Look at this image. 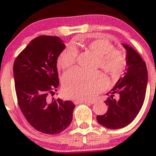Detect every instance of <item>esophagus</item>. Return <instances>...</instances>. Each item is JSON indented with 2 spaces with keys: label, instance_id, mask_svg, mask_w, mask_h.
I'll list each match as a JSON object with an SVG mask.
<instances>
[{
  "label": "esophagus",
  "instance_id": "obj_1",
  "mask_svg": "<svg viewBox=\"0 0 156 156\" xmlns=\"http://www.w3.org/2000/svg\"><path fill=\"white\" fill-rule=\"evenodd\" d=\"M74 103L75 104H81V103H84V104H94L95 101H90V100H80V99H75L74 100Z\"/></svg>",
  "mask_w": 156,
  "mask_h": 156
}]
</instances>
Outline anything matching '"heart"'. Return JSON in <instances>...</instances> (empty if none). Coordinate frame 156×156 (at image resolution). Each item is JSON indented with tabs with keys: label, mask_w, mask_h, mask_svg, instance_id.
Instances as JSON below:
<instances>
[{
	"label": "heart",
	"mask_w": 156,
	"mask_h": 156,
	"mask_svg": "<svg viewBox=\"0 0 156 156\" xmlns=\"http://www.w3.org/2000/svg\"><path fill=\"white\" fill-rule=\"evenodd\" d=\"M84 45L97 56V65L113 74L122 71L126 59L121 51L114 49L111 42L104 38L90 40L87 42H78L75 45L69 44L59 55L57 65L62 69L72 67L78 55L77 47ZM64 91L68 97L74 99H93L106 84V80L98 72H86L74 69L67 72L62 80Z\"/></svg>",
	"instance_id": "obj_1"
}]
</instances>
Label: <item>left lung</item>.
<instances>
[{
  "instance_id": "left-lung-1",
  "label": "left lung",
  "mask_w": 156,
  "mask_h": 156,
  "mask_svg": "<svg viewBox=\"0 0 156 156\" xmlns=\"http://www.w3.org/2000/svg\"><path fill=\"white\" fill-rule=\"evenodd\" d=\"M123 45L126 50L124 76L118 80L111 91L110 97L104 101L108 106L107 112L97 116L100 124L110 129H122L131 123L139 113L146 97L148 82L146 62L131 47ZM115 93L119 95L118 100L113 99Z\"/></svg>"
}]
</instances>
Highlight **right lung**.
Here are the masks:
<instances>
[{
	"instance_id": "obj_1",
	"label": "right lung",
	"mask_w": 156,
	"mask_h": 156,
	"mask_svg": "<svg viewBox=\"0 0 156 156\" xmlns=\"http://www.w3.org/2000/svg\"><path fill=\"white\" fill-rule=\"evenodd\" d=\"M65 44L56 36L35 37L16 57L15 88L19 107L34 129L46 134L69 126L75 106L71 101L50 99L59 86L57 61Z\"/></svg>"
}]
</instances>
